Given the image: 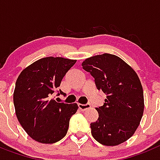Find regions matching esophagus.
Listing matches in <instances>:
<instances>
[{
	"mask_svg": "<svg viewBox=\"0 0 160 160\" xmlns=\"http://www.w3.org/2000/svg\"><path fill=\"white\" fill-rule=\"evenodd\" d=\"M78 106L79 109H80V110L85 111L86 109H89L90 107H91V105H90L89 104H85V105H84V104H78Z\"/></svg>",
	"mask_w": 160,
	"mask_h": 160,
	"instance_id": "1",
	"label": "esophagus"
}]
</instances>
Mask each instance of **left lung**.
Instances as JSON below:
<instances>
[{"label":"left lung","mask_w":160,"mask_h":160,"mask_svg":"<svg viewBox=\"0 0 160 160\" xmlns=\"http://www.w3.org/2000/svg\"><path fill=\"white\" fill-rule=\"evenodd\" d=\"M83 69L95 79L98 90L106 94L99 118L90 124L92 135L102 145L117 146L128 140L143 114V90L138 75L114 55L105 53L86 59Z\"/></svg>","instance_id":"obj_1"}]
</instances>
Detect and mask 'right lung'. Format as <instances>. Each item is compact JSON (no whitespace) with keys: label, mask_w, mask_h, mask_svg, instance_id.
Masks as SVG:
<instances>
[{"label":"right lung","mask_w":160,"mask_h":160,"mask_svg":"<svg viewBox=\"0 0 160 160\" xmlns=\"http://www.w3.org/2000/svg\"><path fill=\"white\" fill-rule=\"evenodd\" d=\"M76 59L46 57L26 67L17 79L13 104L17 118L30 138L41 143H55L66 135L77 104L59 103L55 90ZM59 93L66 95L59 90Z\"/></svg>","instance_id":"add662e5"}]
</instances>
